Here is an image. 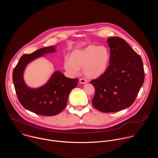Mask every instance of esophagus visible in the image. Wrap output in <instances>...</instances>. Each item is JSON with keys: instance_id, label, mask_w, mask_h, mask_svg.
<instances>
[{"instance_id": "esophagus-1", "label": "esophagus", "mask_w": 158, "mask_h": 158, "mask_svg": "<svg viewBox=\"0 0 158 158\" xmlns=\"http://www.w3.org/2000/svg\"><path fill=\"white\" fill-rule=\"evenodd\" d=\"M79 82H80V83H81V84H85V83L87 82V80L85 79L84 78H81V79H79Z\"/></svg>"}]
</instances>
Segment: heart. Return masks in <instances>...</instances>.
<instances>
[{
  "label": "heart",
  "mask_w": 158,
  "mask_h": 158,
  "mask_svg": "<svg viewBox=\"0 0 158 158\" xmlns=\"http://www.w3.org/2000/svg\"><path fill=\"white\" fill-rule=\"evenodd\" d=\"M110 59L109 49L105 46H89L74 51L71 58L64 60V68L69 74L77 75L83 67L84 74L90 78H97L107 71Z\"/></svg>",
  "instance_id": "b5f03b06"
}]
</instances>
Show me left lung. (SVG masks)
Listing matches in <instances>:
<instances>
[{"instance_id": "left-lung-1", "label": "left lung", "mask_w": 158, "mask_h": 158, "mask_svg": "<svg viewBox=\"0 0 158 158\" xmlns=\"http://www.w3.org/2000/svg\"><path fill=\"white\" fill-rule=\"evenodd\" d=\"M110 64L106 73L91 81L96 93L93 106L103 112H118L131 106L143 84L144 71L141 56L125 40L107 39Z\"/></svg>"}]
</instances>
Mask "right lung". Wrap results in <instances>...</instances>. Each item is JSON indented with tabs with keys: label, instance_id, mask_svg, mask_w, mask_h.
Here are the masks:
<instances>
[{
	"label": "right lung",
	"instance_id": "obj_1",
	"mask_svg": "<svg viewBox=\"0 0 158 158\" xmlns=\"http://www.w3.org/2000/svg\"><path fill=\"white\" fill-rule=\"evenodd\" d=\"M53 52L55 47L52 46L24 54L13 70V82L20 103L26 109L41 116H52L60 113L67 105L70 92L79 81L77 78H67L60 71H56L49 81L39 88L32 89L26 85L23 73L26 65L36 58Z\"/></svg>",
	"mask_w": 158,
	"mask_h": 158
}]
</instances>
